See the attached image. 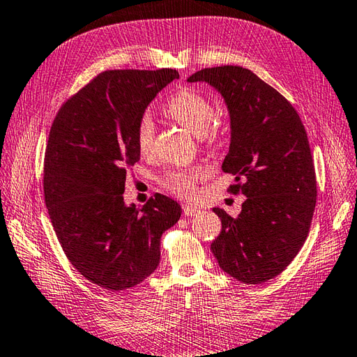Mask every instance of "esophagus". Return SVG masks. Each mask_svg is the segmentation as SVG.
Returning <instances> with one entry per match:
<instances>
[{
  "mask_svg": "<svg viewBox=\"0 0 357 357\" xmlns=\"http://www.w3.org/2000/svg\"><path fill=\"white\" fill-rule=\"evenodd\" d=\"M183 212H184L185 216H193V215H197L199 212V208L195 207V206H190V204H184Z\"/></svg>",
  "mask_w": 357,
  "mask_h": 357,
  "instance_id": "esophagus-1",
  "label": "esophagus"
}]
</instances>
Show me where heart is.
Segmentation results:
<instances>
[{
    "label": "heart",
    "mask_w": 357,
    "mask_h": 357,
    "mask_svg": "<svg viewBox=\"0 0 357 357\" xmlns=\"http://www.w3.org/2000/svg\"><path fill=\"white\" fill-rule=\"evenodd\" d=\"M164 111L174 122L183 125L195 136L202 137L208 144H215L221 139L220 125L213 123V105L198 91H178L165 103ZM153 141H155V123L149 114H145L141 117L136 128V144L139 151L149 153L153 146ZM204 176L206 169L199 165L183 170H172L165 174L164 185L178 197L190 198L195 193V183Z\"/></svg>",
    "instance_id": "1"
}]
</instances>
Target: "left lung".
<instances>
[{"label":"left lung","mask_w":357,"mask_h":357,"mask_svg":"<svg viewBox=\"0 0 357 357\" xmlns=\"http://www.w3.org/2000/svg\"><path fill=\"white\" fill-rule=\"evenodd\" d=\"M187 82H204L225 99L230 145L222 170L235 176L230 190L246 197L236 218L213 208L221 232L212 252L238 282H268L302 249L316 207V172L303 123L277 89L246 68H206Z\"/></svg>","instance_id":"1"}]
</instances>
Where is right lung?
Returning a JSON list of instances; mask_svg holds the SVG:
<instances>
[{
  "label": "right lung",
  "mask_w": 357,
  "mask_h": 357,
  "mask_svg": "<svg viewBox=\"0 0 357 357\" xmlns=\"http://www.w3.org/2000/svg\"><path fill=\"white\" fill-rule=\"evenodd\" d=\"M176 69L105 71L73 96L54 119L45 156V201L68 260L108 291L142 283L160 260V236L181 206L156 195L125 204L127 169L141 151L136 128Z\"/></svg>",
  "instance_id": "add662e5"
}]
</instances>
